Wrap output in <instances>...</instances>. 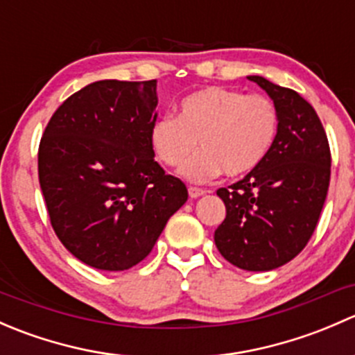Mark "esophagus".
<instances>
[{
    "mask_svg": "<svg viewBox=\"0 0 355 355\" xmlns=\"http://www.w3.org/2000/svg\"><path fill=\"white\" fill-rule=\"evenodd\" d=\"M206 194V191L204 189H199V187H189V196H191L192 199H198L200 196Z\"/></svg>",
    "mask_w": 355,
    "mask_h": 355,
    "instance_id": "1",
    "label": "esophagus"
}]
</instances>
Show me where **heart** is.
Masks as SVG:
<instances>
[{
    "label": "heart",
    "mask_w": 355,
    "mask_h": 355,
    "mask_svg": "<svg viewBox=\"0 0 355 355\" xmlns=\"http://www.w3.org/2000/svg\"><path fill=\"white\" fill-rule=\"evenodd\" d=\"M278 127L280 114L268 96L211 85L185 96L177 118H157L149 141L157 161L170 168L182 166L199 144L201 151L187 160L180 175L204 184L223 171L242 177L256 170L273 149Z\"/></svg>",
    "instance_id": "heart-1"
}]
</instances>
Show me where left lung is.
<instances>
[{
    "label": "left lung",
    "mask_w": 355,
    "mask_h": 355,
    "mask_svg": "<svg viewBox=\"0 0 355 355\" xmlns=\"http://www.w3.org/2000/svg\"><path fill=\"white\" fill-rule=\"evenodd\" d=\"M280 114L277 141L266 159L228 189H218L227 216L214 244L234 266L270 271L306 247L330 185L331 155L316 111L295 91L250 75Z\"/></svg>",
    "instance_id": "obj_1"
}]
</instances>
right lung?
Returning <instances> with one entry per match:
<instances>
[{"instance_id":"right-lung-1","label":"right lung","mask_w":355,"mask_h":355,"mask_svg":"<svg viewBox=\"0 0 355 355\" xmlns=\"http://www.w3.org/2000/svg\"><path fill=\"white\" fill-rule=\"evenodd\" d=\"M156 80H99L55 111L39 144V184L53 230L87 266L123 271L153 250L187 200L155 161Z\"/></svg>"}]
</instances>
